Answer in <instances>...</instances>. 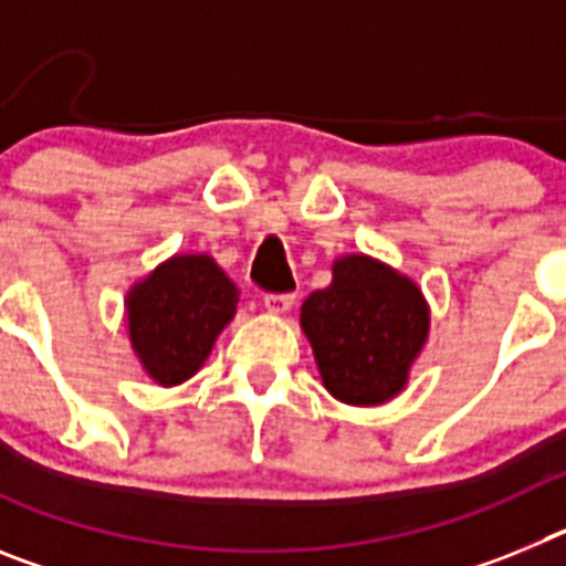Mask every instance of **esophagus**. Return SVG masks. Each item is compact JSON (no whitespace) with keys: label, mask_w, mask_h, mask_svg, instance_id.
<instances>
[{"label":"esophagus","mask_w":566,"mask_h":566,"mask_svg":"<svg viewBox=\"0 0 566 566\" xmlns=\"http://www.w3.org/2000/svg\"><path fill=\"white\" fill-rule=\"evenodd\" d=\"M263 306L269 314H286L294 306V294H266Z\"/></svg>","instance_id":"1"}]
</instances>
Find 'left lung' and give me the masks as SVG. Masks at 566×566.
<instances>
[{"instance_id": "left-lung-1", "label": "left lung", "mask_w": 566, "mask_h": 566, "mask_svg": "<svg viewBox=\"0 0 566 566\" xmlns=\"http://www.w3.org/2000/svg\"><path fill=\"white\" fill-rule=\"evenodd\" d=\"M332 274L300 308L323 385L345 405L388 402L428 339V303L411 277L368 254L334 260Z\"/></svg>"}]
</instances>
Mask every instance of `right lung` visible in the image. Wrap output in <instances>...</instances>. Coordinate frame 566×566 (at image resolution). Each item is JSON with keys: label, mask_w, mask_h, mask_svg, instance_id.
Instances as JSON below:
<instances>
[{"label": "right lung", "mask_w": 566, "mask_h": 566, "mask_svg": "<svg viewBox=\"0 0 566 566\" xmlns=\"http://www.w3.org/2000/svg\"><path fill=\"white\" fill-rule=\"evenodd\" d=\"M238 312V286L209 254H175L127 294L129 343L158 385H181L203 365Z\"/></svg>", "instance_id": "add662e5"}]
</instances>
